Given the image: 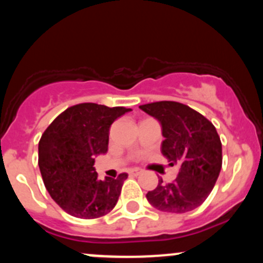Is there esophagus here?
I'll return each mask as SVG.
<instances>
[{
    "instance_id": "obj_1",
    "label": "esophagus",
    "mask_w": 263,
    "mask_h": 263,
    "mask_svg": "<svg viewBox=\"0 0 263 263\" xmlns=\"http://www.w3.org/2000/svg\"><path fill=\"white\" fill-rule=\"evenodd\" d=\"M142 172L143 171L140 170V168H134V170L129 171V174H131V176H140Z\"/></svg>"
}]
</instances>
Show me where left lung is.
I'll use <instances>...</instances> for the list:
<instances>
[{
  "label": "left lung",
  "mask_w": 263,
  "mask_h": 263,
  "mask_svg": "<svg viewBox=\"0 0 263 263\" xmlns=\"http://www.w3.org/2000/svg\"><path fill=\"white\" fill-rule=\"evenodd\" d=\"M140 108L161 122L162 155L179 167L176 179H159L157 188L147 193V200L165 213L194 210L209 197L221 170V141L215 126L180 102H151Z\"/></svg>",
  "instance_id": "1"
}]
</instances>
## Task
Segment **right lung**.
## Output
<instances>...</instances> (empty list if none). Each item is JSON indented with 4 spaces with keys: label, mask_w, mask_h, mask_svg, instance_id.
Instances as JSON below:
<instances>
[{
    "label": "right lung",
    "mask_w": 263,
    "mask_h": 263,
    "mask_svg": "<svg viewBox=\"0 0 263 263\" xmlns=\"http://www.w3.org/2000/svg\"><path fill=\"white\" fill-rule=\"evenodd\" d=\"M126 107L84 102L63 111L48 126L38 144V165L45 188L69 215L96 219L119 200L127 173L98 178L95 156L107 152L108 131Z\"/></svg>",
    "instance_id": "obj_1"
}]
</instances>
